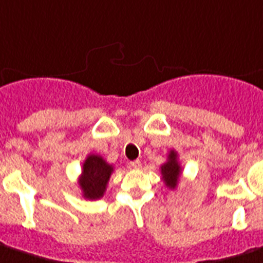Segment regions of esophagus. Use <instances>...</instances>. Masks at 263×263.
I'll return each mask as SVG.
<instances>
[{"label":"esophagus","mask_w":263,"mask_h":263,"mask_svg":"<svg viewBox=\"0 0 263 263\" xmlns=\"http://www.w3.org/2000/svg\"><path fill=\"white\" fill-rule=\"evenodd\" d=\"M129 167L134 168V170H139V168L142 167V163H140L139 160H135V161H131V163H129Z\"/></svg>","instance_id":"34e87169"}]
</instances>
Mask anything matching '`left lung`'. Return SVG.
Instances as JSON below:
<instances>
[{
    "mask_svg": "<svg viewBox=\"0 0 263 263\" xmlns=\"http://www.w3.org/2000/svg\"><path fill=\"white\" fill-rule=\"evenodd\" d=\"M180 168L179 163H178V154L175 150H171L168 154L167 163H164L161 165V175H163V180L165 182V185L170 189H175L178 185V180L180 176Z\"/></svg>",
    "mask_w": 263,
    "mask_h": 263,
    "instance_id": "1",
    "label": "left lung"
}]
</instances>
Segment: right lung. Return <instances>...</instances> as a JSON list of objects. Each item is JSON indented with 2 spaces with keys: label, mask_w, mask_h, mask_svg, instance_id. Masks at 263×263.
Returning a JSON list of instances; mask_svg holds the SVG:
<instances>
[{
  "label": "right lung",
  "mask_w": 263,
  "mask_h": 263,
  "mask_svg": "<svg viewBox=\"0 0 263 263\" xmlns=\"http://www.w3.org/2000/svg\"><path fill=\"white\" fill-rule=\"evenodd\" d=\"M113 172V167L98 154H89L83 164V172L78 185L83 190V196L88 200L100 198L106 192V186Z\"/></svg>",
  "instance_id": "obj_1"
}]
</instances>
